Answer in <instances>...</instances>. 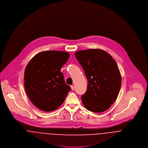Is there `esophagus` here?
Here are the masks:
<instances>
[{"mask_svg": "<svg viewBox=\"0 0 148 148\" xmlns=\"http://www.w3.org/2000/svg\"><path fill=\"white\" fill-rule=\"evenodd\" d=\"M71 88L72 90H74V86H71Z\"/></svg>", "mask_w": 148, "mask_h": 148, "instance_id": "34e87169", "label": "esophagus"}]
</instances>
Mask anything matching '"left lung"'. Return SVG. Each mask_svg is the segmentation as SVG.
<instances>
[{"label":"left lung","mask_w":148,"mask_h":148,"mask_svg":"<svg viewBox=\"0 0 148 148\" xmlns=\"http://www.w3.org/2000/svg\"><path fill=\"white\" fill-rule=\"evenodd\" d=\"M75 56L84 71L87 90L81 97L88 111L100 113L115 102L121 85L118 66L112 56L100 49L77 51Z\"/></svg>","instance_id":"obj_1"}]
</instances>
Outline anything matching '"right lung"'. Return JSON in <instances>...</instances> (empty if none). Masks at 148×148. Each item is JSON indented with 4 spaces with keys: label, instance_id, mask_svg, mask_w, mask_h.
<instances>
[{
    "label": "right lung",
    "instance_id": "add662e5",
    "mask_svg": "<svg viewBox=\"0 0 148 148\" xmlns=\"http://www.w3.org/2000/svg\"><path fill=\"white\" fill-rule=\"evenodd\" d=\"M70 54L66 51H41L31 60L24 71V87L31 102L38 109L50 112L57 109L71 90L61 67Z\"/></svg>",
    "mask_w": 148,
    "mask_h": 148
}]
</instances>
